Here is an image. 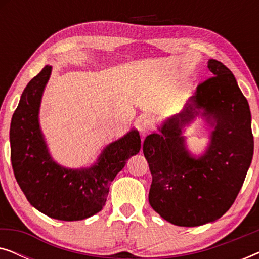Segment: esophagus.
I'll return each instance as SVG.
<instances>
[{
	"instance_id": "34e87169",
	"label": "esophagus",
	"mask_w": 259,
	"mask_h": 259,
	"mask_svg": "<svg viewBox=\"0 0 259 259\" xmlns=\"http://www.w3.org/2000/svg\"><path fill=\"white\" fill-rule=\"evenodd\" d=\"M137 128L141 137H146L153 130V120L151 118H144L137 122Z\"/></svg>"
}]
</instances>
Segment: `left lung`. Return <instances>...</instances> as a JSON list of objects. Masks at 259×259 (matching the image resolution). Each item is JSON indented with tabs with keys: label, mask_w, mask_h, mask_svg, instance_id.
Returning <instances> with one entry per match:
<instances>
[{
	"label": "left lung",
	"mask_w": 259,
	"mask_h": 259,
	"mask_svg": "<svg viewBox=\"0 0 259 259\" xmlns=\"http://www.w3.org/2000/svg\"><path fill=\"white\" fill-rule=\"evenodd\" d=\"M212 77L197 87L183 111L168 116L144 141L152 184L148 201L173 225L200 226L231 207L253 155L249 102L225 65L210 59ZM200 116L211 128L208 147L194 156L182 136Z\"/></svg>",
	"instance_id": "1"
}]
</instances>
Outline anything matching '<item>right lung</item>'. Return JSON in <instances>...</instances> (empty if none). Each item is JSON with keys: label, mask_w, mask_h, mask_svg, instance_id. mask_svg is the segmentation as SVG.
<instances>
[{"label": "right lung", "mask_w": 259, "mask_h": 259, "mask_svg": "<svg viewBox=\"0 0 259 259\" xmlns=\"http://www.w3.org/2000/svg\"><path fill=\"white\" fill-rule=\"evenodd\" d=\"M52 66L33 77L21 95L10 123V159L24 196L48 217L73 222L90 218L105 206L111 182L127 160L139 153V132L132 128L104 147L88 167L69 168L53 159L40 126V106Z\"/></svg>", "instance_id": "obj_1"}]
</instances>
